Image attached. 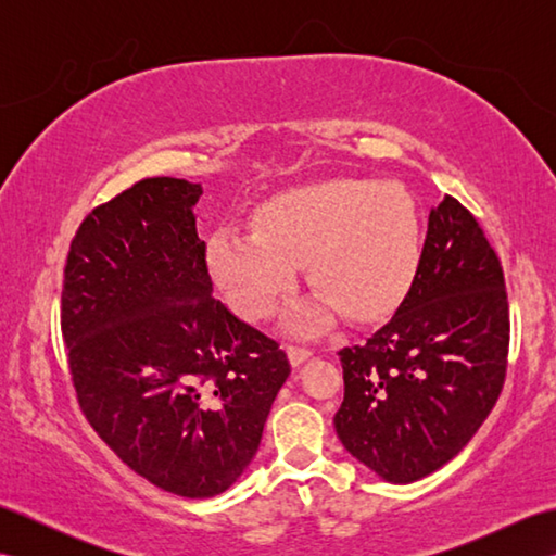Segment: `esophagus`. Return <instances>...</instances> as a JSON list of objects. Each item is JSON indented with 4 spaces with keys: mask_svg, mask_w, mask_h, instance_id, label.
I'll return each mask as SVG.
<instances>
[{
    "mask_svg": "<svg viewBox=\"0 0 556 556\" xmlns=\"http://www.w3.org/2000/svg\"><path fill=\"white\" fill-rule=\"evenodd\" d=\"M287 353H289L291 365H301L303 361H308L313 356V351L308 346H299V344H289Z\"/></svg>",
    "mask_w": 556,
    "mask_h": 556,
    "instance_id": "1",
    "label": "esophagus"
}]
</instances>
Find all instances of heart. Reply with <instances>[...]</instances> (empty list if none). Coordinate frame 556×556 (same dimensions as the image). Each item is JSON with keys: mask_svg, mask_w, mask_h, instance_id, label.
I'll list each match as a JSON object with an SVG mask.
<instances>
[{"mask_svg": "<svg viewBox=\"0 0 556 556\" xmlns=\"http://www.w3.org/2000/svg\"><path fill=\"white\" fill-rule=\"evenodd\" d=\"M420 257V217L394 181L327 179L291 188L257 210L255 231L224 227L210 239V269L229 303L260 320L296 281L299 265L317 296L289 315L301 332L372 320L404 296Z\"/></svg>", "mask_w": 556, "mask_h": 556, "instance_id": "heart-1", "label": "heart"}]
</instances>
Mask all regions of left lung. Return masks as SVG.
<instances>
[{"label": "left lung", "instance_id": "1", "mask_svg": "<svg viewBox=\"0 0 556 556\" xmlns=\"http://www.w3.org/2000/svg\"><path fill=\"white\" fill-rule=\"evenodd\" d=\"M504 269L476 215L444 195L392 320L339 351L341 444L389 482H413L464 448L497 404L509 363Z\"/></svg>", "mask_w": 556, "mask_h": 556}]
</instances>
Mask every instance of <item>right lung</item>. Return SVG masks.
Here are the masks:
<instances>
[{
    "mask_svg": "<svg viewBox=\"0 0 556 556\" xmlns=\"http://www.w3.org/2000/svg\"><path fill=\"white\" fill-rule=\"evenodd\" d=\"M203 188L136 181L71 241L62 337L83 416L138 476L179 497L227 490L257 452L291 365L212 296Z\"/></svg>",
    "mask_w": 556,
    "mask_h": 556,
    "instance_id": "add662e5",
    "label": "right lung"
}]
</instances>
